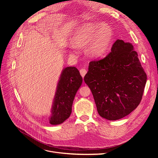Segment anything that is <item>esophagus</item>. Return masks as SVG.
<instances>
[{
  "mask_svg": "<svg viewBox=\"0 0 158 158\" xmlns=\"http://www.w3.org/2000/svg\"><path fill=\"white\" fill-rule=\"evenodd\" d=\"M86 73H87V71L85 69H81V70H80V73L81 75V76L83 77V78H84L85 75L86 74Z\"/></svg>",
  "mask_w": 158,
  "mask_h": 158,
  "instance_id": "esophagus-1",
  "label": "esophagus"
}]
</instances>
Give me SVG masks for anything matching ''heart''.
Returning <instances> with one entry per match:
<instances>
[{
	"mask_svg": "<svg viewBox=\"0 0 158 158\" xmlns=\"http://www.w3.org/2000/svg\"><path fill=\"white\" fill-rule=\"evenodd\" d=\"M113 31L105 24L87 23L79 28L72 37L73 45L70 54L76 55L78 47L88 45V52L94 57L103 56L108 50L113 40Z\"/></svg>",
	"mask_w": 158,
	"mask_h": 158,
	"instance_id": "obj_1",
	"label": "heart"
}]
</instances>
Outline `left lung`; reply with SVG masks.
<instances>
[{
	"instance_id": "obj_1",
	"label": "left lung",
	"mask_w": 158,
	"mask_h": 158,
	"mask_svg": "<svg viewBox=\"0 0 158 158\" xmlns=\"http://www.w3.org/2000/svg\"><path fill=\"white\" fill-rule=\"evenodd\" d=\"M84 80L92 91L99 115L117 120L140 103L147 75L133 45L117 40L108 55L89 62Z\"/></svg>"
}]
</instances>
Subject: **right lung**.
I'll list each match as a JSON object with an SVG mask.
<instances>
[{"label": "right lung", "mask_w": 158, "mask_h": 158, "mask_svg": "<svg viewBox=\"0 0 158 158\" xmlns=\"http://www.w3.org/2000/svg\"><path fill=\"white\" fill-rule=\"evenodd\" d=\"M82 82L79 71L74 66L64 68L57 85L51 110L48 118L51 125H58L68 119L72 113L75 96Z\"/></svg>", "instance_id": "add662e5"}]
</instances>
